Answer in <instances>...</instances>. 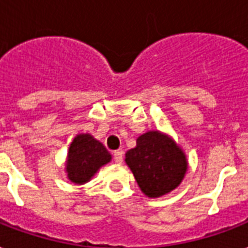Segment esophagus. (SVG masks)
Returning <instances> with one entry per match:
<instances>
[{"instance_id":"obj_1","label":"esophagus","mask_w":248,"mask_h":248,"mask_svg":"<svg viewBox=\"0 0 248 248\" xmlns=\"http://www.w3.org/2000/svg\"><path fill=\"white\" fill-rule=\"evenodd\" d=\"M123 156H124V154H123V151H115V153H114V160H115V163H118V164L123 163Z\"/></svg>"}]
</instances>
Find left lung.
<instances>
[{
	"instance_id": "8db88e82",
	"label": "left lung",
	"mask_w": 248,
	"mask_h": 248,
	"mask_svg": "<svg viewBox=\"0 0 248 248\" xmlns=\"http://www.w3.org/2000/svg\"><path fill=\"white\" fill-rule=\"evenodd\" d=\"M125 163L142 193L149 198L170 193L181 184L187 170L181 147L159 130L140 136L136 147L126 151Z\"/></svg>"
}]
</instances>
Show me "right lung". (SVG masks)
<instances>
[{
    "label": "right lung",
    "mask_w": 248,
    "mask_h": 248,
    "mask_svg": "<svg viewBox=\"0 0 248 248\" xmlns=\"http://www.w3.org/2000/svg\"><path fill=\"white\" fill-rule=\"evenodd\" d=\"M108 162H111V154L102 142L89 133L78 134L71 142L67 155V177L71 182L82 185Z\"/></svg>",
    "instance_id": "obj_1"
}]
</instances>
